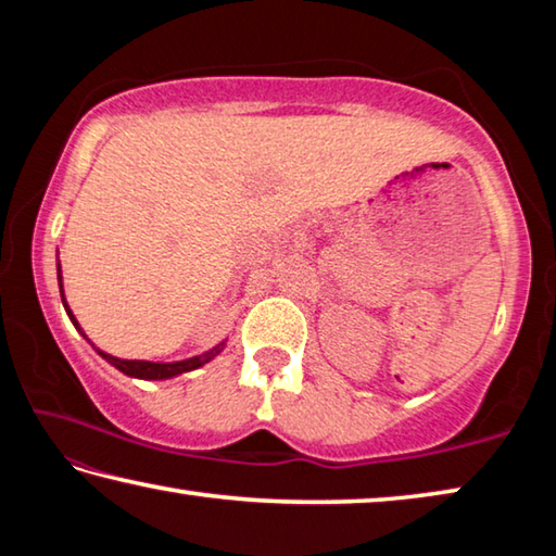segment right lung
<instances>
[{"label": "right lung", "mask_w": 556, "mask_h": 556, "mask_svg": "<svg viewBox=\"0 0 556 556\" xmlns=\"http://www.w3.org/2000/svg\"><path fill=\"white\" fill-rule=\"evenodd\" d=\"M59 287H61V265H59ZM61 299H63V287H61ZM63 306H65V312H68L73 326L78 328V331H80V326H78V321H75V316L71 314V308H68V304H65V299H63ZM220 348H223V343H220V345H215L213 351H208V353L195 355V357H188V361H178V363L119 361V357H115V355H108V353H102V351H98V353H100L102 357H105V361H108L110 365H115L117 370H122L125 375H129V378H139V380H166V378H174V375H181V372H188V370L201 368V365H205L208 361H213V357L220 353Z\"/></svg>", "instance_id": "add662e5"}]
</instances>
